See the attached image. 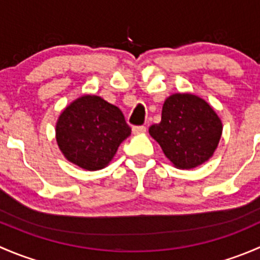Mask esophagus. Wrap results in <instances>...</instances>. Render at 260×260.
Listing matches in <instances>:
<instances>
[{"instance_id":"1","label":"esophagus","mask_w":260,"mask_h":260,"mask_svg":"<svg viewBox=\"0 0 260 260\" xmlns=\"http://www.w3.org/2000/svg\"><path fill=\"white\" fill-rule=\"evenodd\" d=\"M132 131L135 135H140V133H146L147 128L145 127V125H140V127H133Z\"/></svg>"}]
</instances>
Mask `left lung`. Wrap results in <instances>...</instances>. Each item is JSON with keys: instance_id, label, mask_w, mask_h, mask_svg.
Returning <instances> with one entry per match:
<instances>
[{"instance_id": "left-lung-1", "label": "left lung", "mask_w": 260, "mask_h": 260, "mask_svg": "<svg viewBox=\"0 0 260 260\" xmlns=\"http://www.w3.org/2000/svg\"><path fill=\"white\" fill-rule=\"evenodd\" d=\"M222 123L200 96L175 93L165 101L161 122L149 128L165 156L176 169L190 170L211 158L221 138Z\"/></svg>"}]
</instances>
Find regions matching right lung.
<instances>
[{
	"label": "right lung",
	"instance_id": "1",
	"mask_svg": "<svg viewBox=\"0 0 260 260\" xmlns=\"http://www.w3.org/2000/svg\"><path fill=\"white\" fill-rule=\"evenodd\" d=\"M131 135L120 109L103 98L84 94L57 118L55 137L65 158L86 171L104 169Z\"/></svg>",
	"mask_w": 260,
	"mask_h": 260
}]
</instances>
